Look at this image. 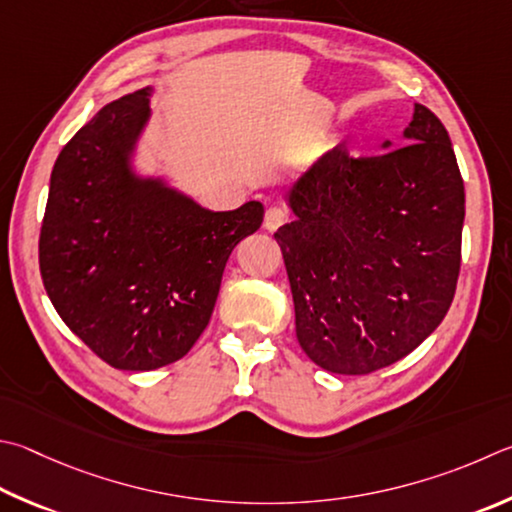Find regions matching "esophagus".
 Here are the masks:
<instances>
[{
    "instance_id": "esophagus-1",
    "label": "esophagus",
    "mask_w": 512,
    "mask_h": 512,
    "mask_svg": "<svg viewBox=\"0 0 512 512\" xmlns=\"http://www.w3.org/2000/svg\"><path fill=\"white\" fill-rule=\"evenodd\" d=\"M288 221V215L282 210V208H268L266 210V217H264V228L268 232H275L277 228H282Z\"/></svg>"
}]
</instances>
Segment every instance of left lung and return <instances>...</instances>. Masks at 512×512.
Segmentation results:
<instances>
[{
  "mask_svg": "<svg viewBox=\"0 0 512 512\" xmlns=\"http://www.w3.org/2000/svg\"><path fill=\"white\" fill-rule=\"evenodd\" d=\"M398 144L365 159L333 147L286 192L295 219L275 239L297 342L331 374L362 376L405 358L457 291L466 192L450 136L416 102Z\"/></svg>",
  "mask_w": 512,
  "mask_h": 512,
  "instance_id": "1",
  "label": "left lung"
}]
</instances>
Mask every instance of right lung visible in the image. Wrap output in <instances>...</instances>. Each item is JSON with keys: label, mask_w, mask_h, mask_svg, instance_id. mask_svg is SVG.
<instances>
[{"label": "right lung", "mask_w": 512, "mask_h": 512, "mask_svg": "<svg viewBox=\"0 0 512 512\" xmlns=\"http://www.w3.org/2000/svg\"><path fill=\"white\" fill-rule=\"evenodd\" d=\"M152 87L102 107L62 147L40 230L42 282L64 324L107 365L150 371L183 358L208 327L232 250L264 206L201 208L134 172Z\"/></svg>", "instance_id": "1"}]
</instances>
